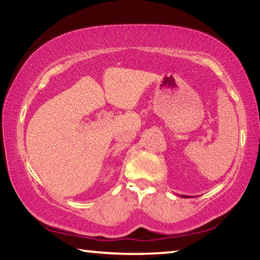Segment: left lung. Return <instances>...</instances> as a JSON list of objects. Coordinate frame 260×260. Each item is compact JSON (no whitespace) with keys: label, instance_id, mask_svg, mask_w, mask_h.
Returning <instances> with one entry per match:
<instances>
[{"label":"left lung","instance_id":"8db88e82","mask_svg":"<svg viewBox=\"0 0 260 260\" xmlns=\"http://www.w3.org/2000/svg\"><path fill=\"white\" fill-rule=\"evenodd\" d=\"M181 197H184V199H186V197H188V196H186V195H181Z\"/></svg>","mask_w":260,"mask_h":260}]
</instances>
